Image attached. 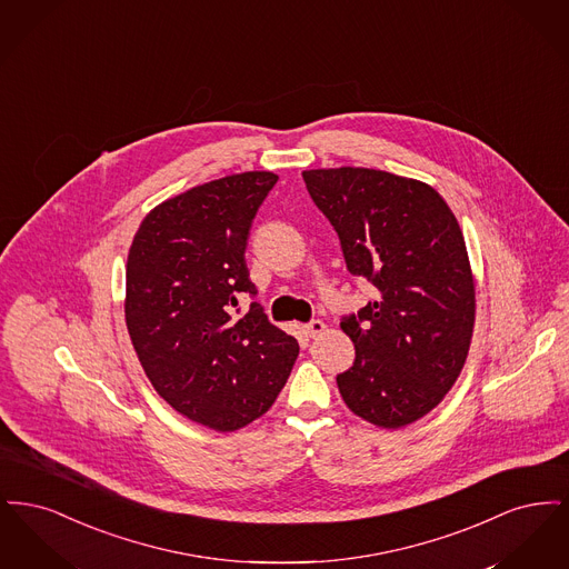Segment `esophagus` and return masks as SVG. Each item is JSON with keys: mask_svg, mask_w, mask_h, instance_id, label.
<instances>
[{"mask_svg": "<svg viewBox=\"0 0 569 569\" xmlns=\"http://www.w3.org/2000/svg\"><path fill=\"white\" fill-rule=\"evenodd\" d=\"M326 325L322 320H311L309 325H305V332L309 335V337H318L320 332H325Z\"/></svg>", "mask_w": 569, "mask_h": 569, "instance_id": "34e87169", "label": "esophagus"}]
</instances>
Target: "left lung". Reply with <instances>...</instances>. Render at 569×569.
I'll return each mask as SVG.
<instances>
[{"instance_id": "obj_1", "label": "left lung", "mask_w": 569, "mask_h": 569, "mask_svg": "<svg viewBox=\"0 0 569 569\" xmlns=\"http://www.w3.org/2000/svg\"><path fill=\"white\" fill-rule=\"evenodd\" d=\"M302 179L348 271L379 295L341 320L356 358L337 376L339 392L367 422L406 427L446 397L469 352L476 290L459 221L431 186L383 170L322 168Z\"/></svg>"}]
</instances>
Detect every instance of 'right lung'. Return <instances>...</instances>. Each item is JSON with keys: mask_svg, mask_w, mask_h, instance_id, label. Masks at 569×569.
<instances>
[{"mask_svg": "<svg viewBox=\"0 0 569 569\" xmlns=\"http://www.w3.org/2000/svg\"><path fill=\"white\" fill-rule=\"evenodd\" d=\"M243 172L191 188L142 219L128 253L126 325L158 395L216 431L260 418L286 386L298 341L269 322L244 249L277 183ZM252 298L250 309L238 298Z\"/></svg>", "mask_w": 569, "mask_h": 569, "instance_id": "add662e5", "label": "right lung"}]
</instances>
